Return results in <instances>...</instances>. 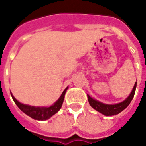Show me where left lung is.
I'll list each match as a JSON object with an SVG mask.
<instances>
[{"label": "left lung", "instance_id": "left-lung-1", "mask_svg": "<svg viewBox=\"0 0 146 146\" xmlns=\"http://www.w3.org/2000/svg\"><path fill=\"white\" fill-rule=\"evenodd\" d=\"M136 86H137V82H135V84L134 86V88L132 90L131 95H129L127 99L124 101L115 105H108L102 103L100 102L97 101L95 99H93L88 95V98L89 104L91 105L92 108H94L95 110H97L99 113H102L105 116H114L116 114H119L123 110H125L126 108L128 106V105L131 103V102L134 98L135 95V90H136Z\"/></svg>", "mask_w": 146, "mask_h": 146}]
</instances>
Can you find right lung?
Returning <instances> with one entry per match:
<instances>
[{
	"instance_id": "obj_1",
	"label": "right lung",
	"mask_w": 146,
	"mask_h": 146,
	"mask_svg": "<svg viewBox=\"0 0 146 146\" xmlns=\"http://www.w3.org/2000/svg\"><path fill=\"white\" fill-rule=\"evenodd\" d=\"M67 88H68L64 90V92H62L60 98H58V100L54 105H52L49 107H35V106L23 104V103H20L19 102H18L13 95H11V97L13 98L15 103L17 105L18 107L25 114H27V116H30L31 118L34 119H37V120H46V119H49L51 116L54 115L61 109Z\"/></svg>"
}]
</instances>
